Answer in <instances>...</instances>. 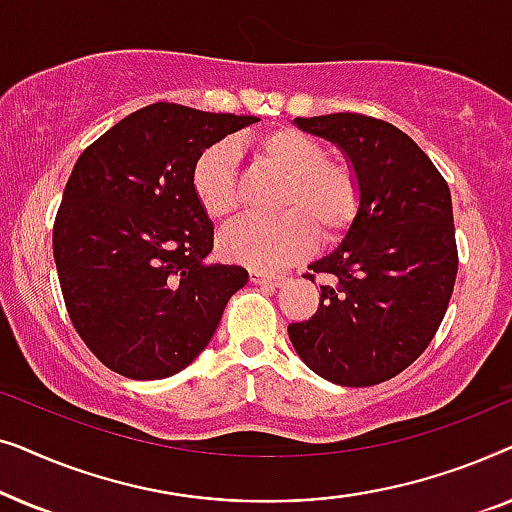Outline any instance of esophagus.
<instances>
[{
	"label": "esophagus",
	"mask_w": 512,
	"mask_h": 512,
	"mask_svg": "<svg viewBox=\"0 0 512 512\" xmlns=\"http://www.w3.org/2000/svg\"><path fill=\"white\" fill-rule=\"evenodd\" d=\"M249 279L254 284L272 286V289H277V286H282L286 282V275H275V272H263V270H251Z\"/></svg>",
	"instance_id": "esophagus-1"
}]
</instances>
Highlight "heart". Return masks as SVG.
<instances>
[{"instance_id":"b5f03b06","label":"heart","mask_w":512,"mask_h":512,"mask_svg":"<svg viewBox=\"0 0 512 512\" xmlns=\"http://www.w3.org/2000/svg\"><path fill=\"white\" fill-rule=\"evenodd\" d=\"M258 163L284 179L275 219H244L226 228L219 249L228 261L254 270H279L303 258L314 237L333 244L347 235L361 212V181L354 167L326 160V146L293 128L270 130L249 144ZM235 156L214 144L193 165V193L209 219L233 214Z\"/></svg>"}]
</instances>
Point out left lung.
<instances>
[{
  "label": "left lung",
  "mask_w": 512,
  "mask_h": 512,
  "mask_svg": "<svg viewBox=\"0 0 512 512\" xmlns=\"http://www.w3.org/2000/svg\"><path fill=\"white\" fill-rule=\"evenodd\" d=\"M293 125L342 151L361 181V212L331 254L307 265L333 284L319 286L317 314L289 326L291 345L328 382L380 384L429 347L450 303L459 265L450 188L380 118L328 114Z\"/></svg>",
  "instance_id": "1"
}]
</instances>
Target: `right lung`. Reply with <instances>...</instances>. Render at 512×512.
<instances>
[{
    "label": "right lung",
    "instance_id": "obj_1",
    "mask_svg": "<svg viewBox=\"0 0 512 512\" xmlns=\"http://www.w3.org/2000/svg\"><path fill=\"white\" fill-rule=\"evenodd\" d=\"M258 121L156 102L76 160L55 216V268L74 328L114 373L177 375L249 282L240 265L207 261L214 223L191 179L202 151Z\"/></svg>",
    "mask_w": 512,
    "mask_h": 512
}]
</instances>
